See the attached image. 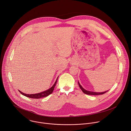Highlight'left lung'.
<instances>
[{
    "instance_id": "1",
    "label": "left lung",
    "mask_w": 131,
    "mask_h": 131,
    "mask_svg": "<svg viewBox=\"0 0 131 131\" xmlns=\"http://www.w3.org/2000/svg\"><path fill=\"white\" fill-rule=\"evenodd\" d=\"M78 85H79V86H80V88H81V90H82V91H83L84 93H85V94H88V95H100V94H104V93H105L107 92L108 91V90H107V91H106L103 92H95L89 91H87V90L84 89L82 87V86L80 85V84L79 83V82H78Z\"/></svg>"
}]
</instances>
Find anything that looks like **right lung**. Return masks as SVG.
Masks as SVG:
<instances>
[{
    "label": "right lung",
    "instance_id": "1",
    "mask_svg": "<svg viewBox=\"0 0 131 131\" xmlns=\"http://www.w3.org/2000/svg\"><path fill=\"white\" fill-rule=\"evenodd\" d=\"M58 80V78L56 80L55 84H54V85L52 86L50 88H49V89L45 91H43L42 92H40V93H37V94H25V93H23L22 92H21L19 90V92L21 94H23V95L25 96H27V97H30V98H32V99H40V98H41V97H46L48 95H49L50 94L52 93V92H53V90L54 89V88L56 86V84L57 83V81Z\"/></svg>",
    "mask_w": 131,
    "mask_h": 131
}]
</instances>
